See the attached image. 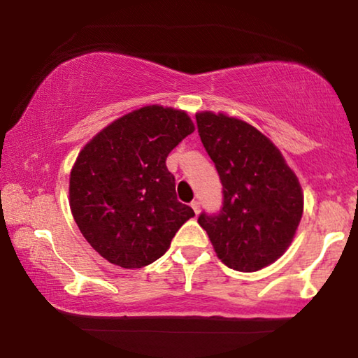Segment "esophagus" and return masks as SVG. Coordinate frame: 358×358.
I'll list each match as a JSON object with an SVG mask.
<instances>
[{
	"mask_svg": "<svg viewBox=\"0 0 358 358\" xmlns=\"http://www.w3.org/2000/svg\"><path fill=\"white\" fill-rule=\"evenodd\" d=\"M191 208H193V210H194V213H196V214H199V209H201V203H199V201H198V199H194V201H193V203H191Z\"/></svg>",
	"mask_w": 358,
	"mask_h": 358,
	"instance_id": "34e87169",
	"label": "esophagus"
}]
</instances>
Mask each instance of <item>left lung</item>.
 <instances>
[{
	"label": "left lung",
	"instance_id": "8db88e82",
	"mask_svg": "<svg viewBox=\"0 0 358 358\" xmlns=\"http://www.w3.org/2000/svg\"><path fill=\"white\" fill-rule=\"evenodd\" d=\"M198 133L222 183L219 213H201L219 259L243 273L287 250L303 214V194L279 149L251 124L224 113L196 115Z\"/></svg>",
	"mask_w": 358,
	"mask_h": 358
}]
</instances>
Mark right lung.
<instances>
[{
  "label": "right lung",
  "mask_w": 358,
  "mask_h": 358,
  "mask_svg": "<svg viewBox=\"0 0 358 358\" xmlns=\"http://www.w3.org/2000/svg\"><path fill=\"white\" fill-rule=\"evenodd\" d=\"M193 131L185 112L150 105L108 124L80 150L69 177V206L102 258L127 269L154 263L193 217L165 165Z\"/></svg>",
  "instance_id": "obj_1"
}]
</instances>
